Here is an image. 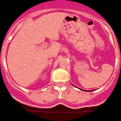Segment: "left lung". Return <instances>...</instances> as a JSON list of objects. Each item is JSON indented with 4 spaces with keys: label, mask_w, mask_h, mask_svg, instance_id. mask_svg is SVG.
<instances>
[{
    "label": "left lung",
    "mask_w": 121,
    "mask_h": 121,
    "mask_svg": "<svg viewBox=\"0 0 121 121\" xmlns=\"http://www.w3.org/2000/svg\"><path fill=\"white\" fill-rule=\"evenodd\" d=\"M72 85H73V86H74L73 84H72ZM79 89H80V88H79ZM80 90H81V91H84V90H83V89H80Z\"/></svg>",
    "instance_id": "obj_1"
}]
</instances>
